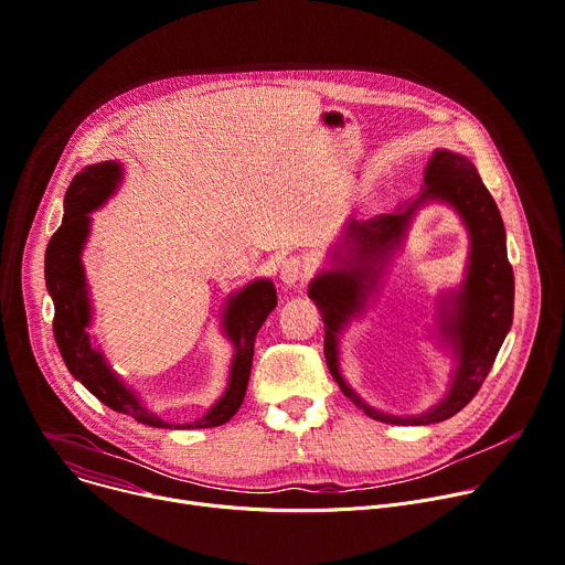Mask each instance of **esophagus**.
<instances>
[{
    "mask_svg": "<svg viewBox=\"0 0 565 565\" xmlns=\"http://www.w3.org/2000/svg\"><path fill=\"white\" fill-rule=\"evenodd\" d=\"M306 276H308V267H306V263H302V259L296 257V255L287 257L285 263H282V267H280V280H282V285H287V287H294L296 282L306 280Z\"/></svg>",
    "mask_w": 565,
    "mask_h": 565,
    "instance_id": "1",
    "label": "esophagus"
}]
</instances>
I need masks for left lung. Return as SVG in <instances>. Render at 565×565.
<instances>
[{
    "instance_id": "left-lung-1",
    "label": "left lung",
    "mask_w": 565,
    "mask_h": 565,
    "mask_svg": "<svg viewBox=\"0 0 565 565\" xmlns=\"http://www.w3.org/2000/svg\"><path fill=\"white\" fill-rule=\"evenodd\" d=\"M420 190L394 214H380L371 222H345L339 242L328 250V267L308 287L326 326V362L343 396L366 416L392 425H429L463 409L480 392L513 321V269L507 257V233L475 164L461 153L437 149L427 160ZM427 202L450 204L469 233L465 280L457 290L443 292L438 301L440 342L456 366L449 394L437 406L416 417H394L371 408L342 380L338 337L365 311L367 300L376 297L383 271L402 245L413 214Z\"/></svg>"
}]
</instances>
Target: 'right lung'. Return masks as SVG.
Instances as JSON below:
<instances>
[{"instance_id":"right-lung-1","label":"right lung","mask_w":565,"mask_h":565,"mask_svg":"<svg viewBox=\"0 0 565 565\" xmlns=\"http://www.w3.org/2000/svg\"><path fill=\"white\" fill-rule=\"evenodd\" d=\"M124 164L104 160L78 171L65 192L63 224L50 239L45 253V282L54 300V337L67 371L93 396L115 412L134 416L151 427L201 429L228 423L244 403L253 364L255 334L278 306L276 287L269 278H257L231 294L222 310L224 337L233 343L228 386L201 418L192 423H167L145 405L134 386H128L106 362L88 328L93 323V302L85 280L81 255L90 237L93 212L99 210L121 185Z\"/></svg>"}]
</instances>
